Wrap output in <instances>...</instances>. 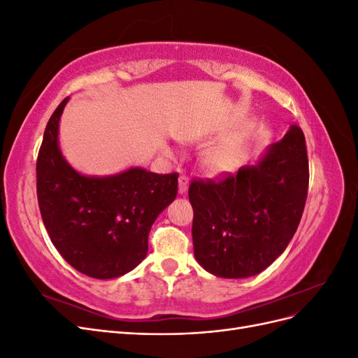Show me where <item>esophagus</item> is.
Listing matches in <instances>:
<instances>
[{
	"label": "esophagus",
	"mask_w": 358,
	"mask_h": 358,
	"mask_svg": "<svg viewBox=\"0 0 358 358\" xmlns=\"http://www.w3.org/2000/svg\"><path fill=\"white\" fill-rule=\"evenodd\" d=\"M189 187V179L185 175L179 176V194H185Z\"/></svg>",
	"instance_id": "34e87169"
}]
</instances>
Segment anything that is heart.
Instances as JSON below:
<instances>
[{"label":"heart","mask_w":358,"mask_h":358,"mask_svg":"<svg viewBox=\"0 0 358 358\" xmlns=\"http://www.w3.org/2000/svg\"><path fill=\"white\" fill-rule=\"evenodd\" d=\"M239 152L231 146H216L201 158L204 170L212 176H222L234 171L239 166Z\"/></svg>","instance_id":"1"}]
</instances>
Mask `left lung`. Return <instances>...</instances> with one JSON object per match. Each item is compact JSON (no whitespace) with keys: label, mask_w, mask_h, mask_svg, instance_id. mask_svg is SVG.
Listing matches in <instances>:
<instances>
[{"label":"left lung","mask_w":358,"mask_h":358,"mask_svg":"<svg viewBox=\"0 0 358 358\" xmlns=\"http://www.w3.org/2000/svg\"><path fill=\"white\" fill-rule=\"evenodd\" d=\"M306 142L294 124L252 164L221 182H192V245L209 273L243 279L285 251L308 197Z\"/></svg>","instance_id":"8db88e82"}]
</instances>
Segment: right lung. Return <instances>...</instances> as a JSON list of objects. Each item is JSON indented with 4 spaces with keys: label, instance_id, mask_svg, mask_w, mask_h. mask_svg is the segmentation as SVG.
I'll return each mask as SVG.
<instances>
[{
    "label": "right lung",
    "instance_id": "obj_1",
    "mask_svg": "<svg viewBox=\"0 0 358 358\" xmlns=\"http://www.w3.org/2000/svg\"><path fill=\"white\" fill-rule=\"evenodd\" d=\"M69 96L50 116L37 159V197L50 241L78 272L113 279L131 272L148 254L158 215L176 199L178 175L128 167L90 176L59 148V121Z\"/></svg>",
    "mask_w": 358,
    "mask_h": 358
}]
</instances>
